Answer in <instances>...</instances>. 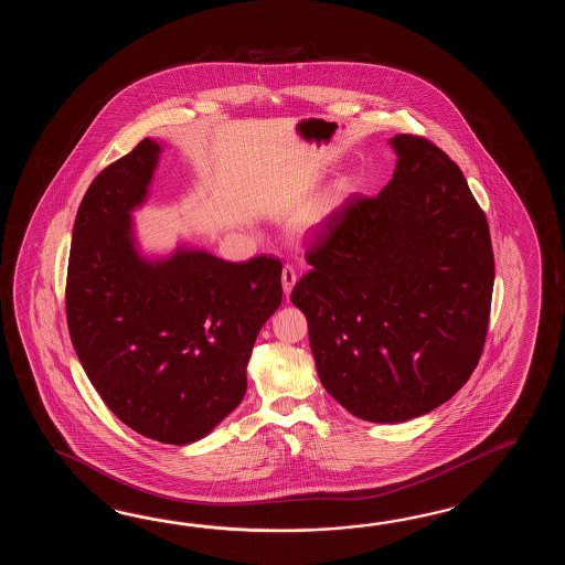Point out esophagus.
Returning <instances> with one entry per match:
<instances>
[{"label":"esophagus","mask_w":565,"mask_h":565,"mask_svg":"<svg viewBox=\"0 0 565 565\" xmlns=\"http://www.w3.org/2000/svg\"><path fill=\"white\" fill-rule=\"evenodd\" d=\"M295 285H297V270L287 265L282 268V290H285V295H288Z\"/></svg>","instance_id":"esophagus-1"}]
</instances>
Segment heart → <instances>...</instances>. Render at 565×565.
<instances>
[{
  "label": "heart",
  "instance_id": "b5f03b06",
  "mask_svg": "<svg viewBox=\"0 0 565 565\" xmlns=\"http://www.w3.org/2000/svg\"><path fill=\"white\" fill-rule=\"evenodd\" d=\"M349 193H351V181H339L335 188L327 193L323 204L315 210V214H312L311 217V226H321V224H324V220L331 216V212H333L335 207L343 204V200L348 198Z\"/></svg>",
  "mask_w": 565,
  "mask_h": 565
}]
</instances>
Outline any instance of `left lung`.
Returning <instances> with one entry per match:
<instances>
[{
    "mask_svg": "<svg viewBox=\"0 0 565 565\" xmlns=\"http://www.w3.org/2000/svg\"><path fill=\"white\" fill-rule=\"evenodd\" d=\"M390 145L394 178L327 217L290 295L324 390L380 424L424 416L469 382L494 282L489 224L457 163L416 135Z\"/></svg>",
    "mask_w": 565,
    "mask_h": 565,
    "instance_id": "obj_1",
    "label": "left lung"
}]
</instances>
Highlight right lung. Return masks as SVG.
Masks as SVG:
<instances>
[{"mask_svg":"<svg viewBox=\"0 0 565 565\" xmlns=\"http://www.w3.org/2000/svg\"><path fill=\"white\" fill-rule=\"evenodd\" d=\"M161 145L143 139L103 169L78 207L66 277L74 351L108 409L163 445L204 438L246 394L254 341L282 300L275 256L228 263L180 246L147 258L131 212Z\"/></svg>","mask_w":565,"mask_h":565,"instance_id":"add662e5","label":"right lung"}]
</instances>
